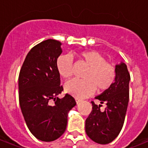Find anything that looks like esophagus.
Listing matches in <instances>:
<instances>
[{
    "label": "esophagus",
    "instance_id": "esophagus-1",
    "mask_svg": "<svg viewBox=\"0 0 148 148\" xmlns=\"http://www.w3.org/2000/svg\"><path fill=\"white\" fill-rule=\"evenodd\" d=\"M75 101H76V103H80V102H81V99L76 98V99H75Z\"/></svg>",
    "mask_w": 148,
    "mask_h": 148
}]
</instances>
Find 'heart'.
Returning a JSON list of instances; mask_svg holds the SVG:
<instances>
[{"label": "heart", "mask_w": 148, "mask_h": 148, "mask_svg": "<svg viewBox=\"0 0 148 148\" xmlns=\"http://www.w3.org/2000/svg\"><path fill=\"white\" fill-rule=\"evenodd\" d=\"M77 56L88 68L83 75L84 80L72 79L65 84L66 92L77 98H84L90 96L96 89L103 92L113 85L116 79V70L101 53L89 50L79 52ZM57 68L64 78L71 77L74 71L71 58L68 55L60 56L57 60Z\"/></svg>", "instance_id": "1"}]
</instances>
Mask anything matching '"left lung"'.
<instances>
[{
	"mask_svg": "<svg viewBox=\"0 0 148 148\" xmlns=\"http://www.w3.org/2000/svg\"><path fill=\"white\" fill-rule=\"evenodd\" d=\"M116 79L108 90L95 98L104 103L106 108L100 110L101 104L92 103V110L86 119L85 131L95 142L107 145L114 140L124 125L129 101V81L131 76L127 65H116Z\"/></svg>",
	"mask_w": 148,
	"mask_h": 148,
	"instance_id": "8db88e82",
	"label": "left lung"
}]
</instances>
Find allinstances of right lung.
Here are the masks:
<instances>
[{"label":"right lung","instance_id":"1","mask_svg":"<svg viewBox=\"0 0 148 148\" xmlns=\"http://www.w3.org/2000/svg\"><path fill=\"white\" fill-rule=\"evenodd\" d=\"M60 45V41L48 39L32 47L18 77L19 103L27 126L37 139L46 142L64 133L68 112L76 105L71 95L57 97L64 90L57 68ZM51 99L55 101L53 106Z\"/></svg>","mask_w":148,"mask_h":148}]
</instances>
